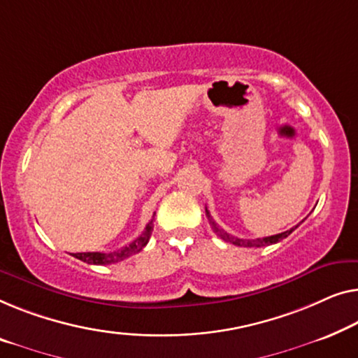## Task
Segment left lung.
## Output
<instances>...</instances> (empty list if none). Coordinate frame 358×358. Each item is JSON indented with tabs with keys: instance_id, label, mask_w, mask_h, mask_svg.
Returning a JSON list of instances; mask_svg holds the SVG:
<instances>
[{
	"instance_id": "left-lung-1",
	"label": "left lung",
	"mask_w": 358,
	"mask_h": 358,
	"mask_svg": "<svg viewBox=\"0 0 358 358\" xmlns=\"http://www.w3.org/2000/svg\"><path fill=\"white\" fill-rule=\"evenodd\" d=\"M206 217H208L210 221V226L211 229H213L217 236L221 237L222 241L232 243V245H237V247H266V245H271V243H276V242H281L282 239H286V237L291 234V232L295 229V227H291L289 231H284L281 234H276V236H269V237H263V239H253V241H245V239H239V237H232L227 234L226 231H222L220 226L216 224L213 221V217L208 213V210H206Z\"/></svg>"
}]
</instances>
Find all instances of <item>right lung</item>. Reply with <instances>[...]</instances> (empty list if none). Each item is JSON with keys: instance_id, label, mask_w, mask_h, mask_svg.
<instances>
[{"instance_id": "1", "label": "right lung", "mask_w": 358, "mask_h": 358, "mask_svg": "<svg viewBox=\"0 0 358 358\" xmlns=\"http://www.w3.org/2000/svg\"><path fill=\"white\" fill-rule=\"evenodd\" d=\"M152 231H153V220L148 222L147 227H145L142 236L137 237L132 243H129L127 247H122L119 248V250L111 252V253H101V252L74 253V257L79 258L82 262L89 263V265H110V263L122 262L124 258H129L131 255H134V253H138L145 245H147L150 241V236H152Z\"/></svg>"}]
</instances>
